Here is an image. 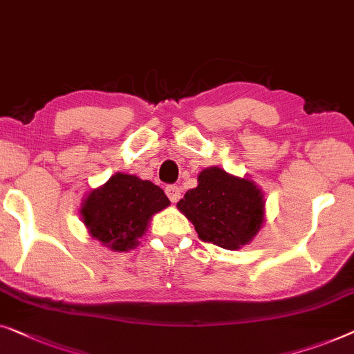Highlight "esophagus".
Returning <instances> with one entry per match:
<instances>
[{"label":"esophagus","mask_w":354,"mask_h":354,"mask_svg":"<svg viewBox=\"0 0 354 354\" xmlns=\"http://www.w3.org/2000/svg\"><path fill=\"white\" fill-rule=\"evenodd\" d=\"M165 192L173 203H176L179 201V197H181V189H179V186H167Z\"/></svg>","instance_id":"obj_1"}]
</instances>
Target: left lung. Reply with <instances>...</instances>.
<instances>
[{
	"mask_svg": "<svg viewBox=\"0 0 354 354\" xmlns=\"http://www.w3.org/2000/svg\"><path fill=\"white\" fill-rule=\"evenodd\" d=\"M197 183L176 207L198 237L226 250H237L250 242L265 221L261 189L250 179L232 176L218 167L202 170Z\"/></svg>",
	"mask_w": 354,
	"mask_h": 354,
	"instance_id": "left-lung-1",
	"label": "left lung"
}]
</instances>
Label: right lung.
Here are the masks:
<instances>
[{
    "instance_id": "1",
    "label": "right lung",
    "mask_w": 354,
    "mask_h": 354,
    "mask_svg": "<svg viewBox=\"0 0 354 354\" xmlns=\"http://www.w3.org/2000/svg\"><path fill=\"white\" fill-rule=\"evenodd\" d=\"M170 205L156 184L134 175L115 173L93 189L82 203V220L91 237L115 252L136 248L152 215Z\"/></svg>"
}]
</instances>
